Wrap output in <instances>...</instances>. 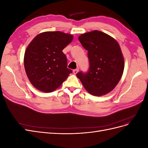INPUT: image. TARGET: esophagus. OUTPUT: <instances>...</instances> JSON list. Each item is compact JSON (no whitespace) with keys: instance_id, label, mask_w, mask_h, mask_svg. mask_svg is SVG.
Masks as SVG:
<instances>
[{"instance_id":"obj_1","label":"esophagus","mask_w":148,"mask_h":148,"mask_svg":"<svg viewBox=\"0 0 148 148\" xmlns=\"http://www.w3.org/2000/svg\"><path fill=\"white\" fill-rule=\"evenodd\" d=\"M78 71H79L78 69H75V70H73V74L76 75V74H77V73L78 72Z\"/></svg>"}]
</instances>
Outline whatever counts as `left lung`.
Instances as JSON below:
<instances>
[{"instance_id": "8db88e82", "label": "left lung", "mask_w": 148, "mask_h": 148, "mask_svg": "<svg viewBox=\"0 0 148 148\" xmlns=\"http://www.w3.org/2000/svg\"><path fill=\"white\" fill-rule=\"evenodd\" d=\"M88 51L89 69L77 74L85 89L91 95H107L117 86L123 75L124 58L118 42L110 36L95 30L78 37Z\"/></svg>"}]
</instances>
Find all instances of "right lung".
Wrapping results in <instances>:
<instances>
[{"instance_id":"obj_1","label":"right lung","mask_w":148,"mask_h":148,"mask_svg":"<svg viewBox=\"0 0 148 148\" xmlns=\"http://www.w3.org/2000/svg\"><path fill=\"white\" fill-rule=\"evenodd\" d=\"M73 36L61 31L38 34L26 48L24 66L26 75L38 90L51 92L61 86L72 70L67 68L62 50L72 41Z\"/></svg>"}]
</instances>
